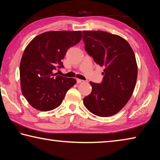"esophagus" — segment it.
<instances>
[{
	"label": "esophagus",
	"instance_id": "34e87169",
	"mask_svg": "<svg viewBox=\"0 0 160 160\" xmlns=\"http://www.w3.org/2000/svg\"><path fill=\"white\" fill-rule=\"evenodd\" d=\"M77 82H78V83H83V82H85V80H80V79H77Z\"/></svg>",
	"mask_w": 160,
	"mask_h": 160
}]
</instances>
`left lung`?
Returning a JSON list of instances; mask_svg holds the SVG:
<instances>
[{"label":"left lung","instance_id":"left-lung-1","mask_svg":"<svg viewBox=\"0 0 160 160\" xmlns=\"http://www.w3.org/2000/svg\"><path fill=\"white\" fill-rule=\"evenodd\" d=\"M85 50L104 67L101 84L90 82L92 92L83 99L93 114L108 117L123 109L133 93L138 77L135 53L128 42L118 35L103 31H83Z\"/></svg>","mask_w":160,"mask_h":160}]
</instances>
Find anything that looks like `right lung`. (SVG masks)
Segmentation results:
<instances>
[{
  "label": "right lung",
  "mask_w": 160,
  "mask_h": 160,
  "mask_svg": "<svg viewBox=\"0 0 160 160\" xmlns=\"http://www.w3.org/2000/svg\"><path fill=\"white\" fill-rule=\"evenodd\" d=\"M81 31H51L35 37L27 46L20 64V87L27 101L35 109L48 112L63 102L76 83L74 78L54 73L63 67L68 48L79 43Z\"/></svg>",
  "instance_id": "obj_1"
}]
</instances>
